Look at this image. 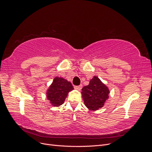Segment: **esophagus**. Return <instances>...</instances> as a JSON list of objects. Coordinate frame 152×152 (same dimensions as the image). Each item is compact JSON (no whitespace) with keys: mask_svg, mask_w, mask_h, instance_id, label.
<instances>
[{"mask_svg":"<svg viewBox=\"0 0 152 152\" xmlns=\"http://www.w3.org/2000/svg\"><path fill=\"white\" fill-rule=\"evenodd\" d=\"M82 85H80V86H75V87H74V88H75V89H77V90H79V91H80V90L82 89Z\"/></svg>","mask_w":152,"mask_h":152,"instance_id":"obj_1","label":"esophagus"}]
</instances>
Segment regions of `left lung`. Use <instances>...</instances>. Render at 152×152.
Returning <instances> with one entry per match:
<instances>
[{
    "label": "left lung",
    "instance_id": "1",
    "mask_svg": "<svg viewBox=\"0 0 152 152\" xmlns=\"http://www.w3.org/2000/svg\"><path fill=\"white\" fill-rule=\"evenodd\" d=\"M82 91L84 104L90 110H97L103 107L106 100L108 98L110 92L108 87L96 76Z\"/></svg>",
    "mask_w": 152,
    "mask_h": 152
}]
</instances>
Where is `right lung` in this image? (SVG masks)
Listing matches in <instances>:
<instances>
[{"label":"right lung","instance_id":"1","mask_svg":"<svg viewBox=\"0 0 152 152\" xmlns=\"http://www.w3.org/2000/svg\"><path fill=\"white\" fill-rule=\"evenodd\" d=\"M73 89L70 82L56 77L47 91V98L53 107H59L63 104L68 92Z\"/></svg>","mask_w":152,"mask_h":152}]
</instances>
